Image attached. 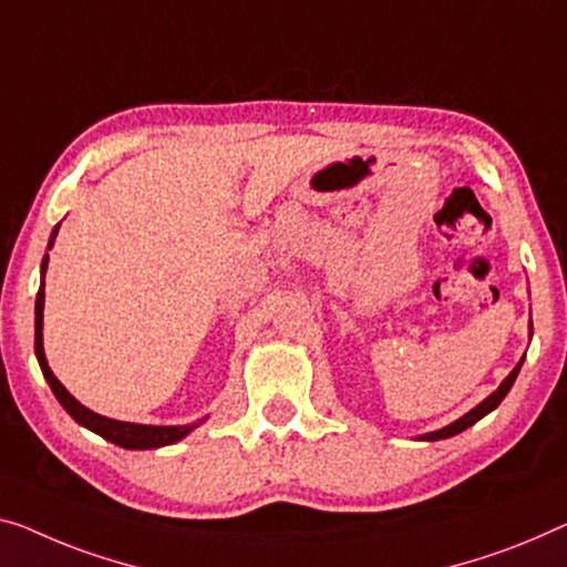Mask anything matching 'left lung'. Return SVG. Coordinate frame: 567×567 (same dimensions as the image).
Returning a JSON list of instances; mask_svg holds the SVG:
<instances>
[{
  "mask_svg": "<svg viewBox=\"0 0 567 567\" xmlns=\"http://www.w3.org/2000/svg\"><path fill=\"white\" fill-rule=\"evenodd\" d=\"M529 336H532V323H529ZM522 361H525V359H522ZM522 361H519L517 367L512 369V374L506 377L504 382L499 384V390L488 394L484 402L476 404V408H473L471 412H466V415H463V417H458V420H455V422H451V425H445V427H441V430H435V433H425V435H420V441H443V437H453V435H458V433H463V430H466V427L476 425V422H478L481 417H486L488 412L499 408V402L504 400L506 392L512 390L514 379H517V374H519V369H522Z\"/></svg>",
  "mask_w": 567,
  "mask_h": 567,
  "instance_id": "obj_1",
  "label": "left lung"
}]
</instances>
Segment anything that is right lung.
Masks as SVG:
<instances>
[{
	"label": "right lung",
	"instance_id": "obj_1",
	"mask_svg": "<svg viewBox=\"0 0 567 567\" xmlns=\"http://www.w3.org/2000/svg\"><path fill=\"white\" fill-rule=\"evenodd\" d=\"M58 229H61V224L53 229V236H50V244L48 249L53 247V239ZM45 269H48V255L42 257V265H40V290H38V300H35V357H38V364L42 369V377L48 379L50 390H53L55 400L63 404V410L71 415L79 425L89 427L91 433H96L104 437V441L120 445V447H130V451H150V447H163V445H173L177 441H183L185 435L190 433V430H196L203 420L193 422V425H137V422H122V420H112V417H104V415H96V412H91L89 408H83V404L75 400V396L65 390V386L58 382L53 371L48 367V359H45V351H42V308H45Z\"/></svg>",
	"mask_w": 567,
	"mask_h": 567
}]
</instances>
